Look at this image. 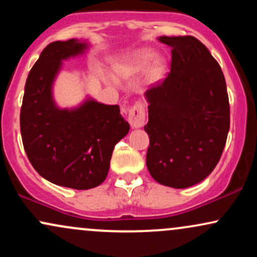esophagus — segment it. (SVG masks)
Segmentation results:
<instances>
[{
  "mask_svg": "<svg viewBox=\"0 0 257 257\" xmlns=\"http://www.w3.org/2000/svg\"><path fill=\"white\" fill-rule=\"evenodd\" d=\"M128 118L133 128H141V126H144V124H145L146 108L145 104L141 100H139V101H137L132 106L131 110H129Z\"/></svg>",
  "mask_w": 257,
  "mask_h": 257,
  "instance_id": "1",
  "label": "esophagus"
}]
</instances>
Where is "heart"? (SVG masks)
<instances>
[{
	"mask_svg": "<svg viewBox=\"0 0 257 257\" xmlns=\"http://www.w3.org/2000/svg\"><path fill=\"white\" fill-rule=\"evenodd\" d=\"M155 57L156 54L152 51H150V49H141V51L133 53V54L128 55L126 58H123L122 60L118 61L116 67L117 72L122 77H128V76H131L135 72L144 71V70H146L152 64V61L155 60ZM162 70H163V65L158 61L155 65V69H153V75H161Z\"/></svg>",
	"mask_w": 257,
	"mask_h": 257,
	"instance_id": "heart-1",
	"label": "heart"
}]
</instances>
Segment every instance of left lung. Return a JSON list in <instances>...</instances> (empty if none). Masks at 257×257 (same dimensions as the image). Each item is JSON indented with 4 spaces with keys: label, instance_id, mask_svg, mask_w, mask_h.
I'll return each mask as SVG.
<instances>
[{
    "label": "left lung",
    "instance_id": "1",
    "mask_svg": "<svg viewBox=\"0 0 257 257\" xmlns=\"http://www.w3.org/2000/svg\"><path fill=\"white\" fill-rule=\"evenodd\" d=\"M172 47L170 72L146 91V166L161 185L186 188L219 163L229 131L225 76L209 49L193 36L159 38Z\"/></svg>",
    "mask_w": 257,
    "mask_h": 257
}]
</instances>
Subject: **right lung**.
Returning <instances> with one entry per match:
<instances>
[{"mask_svg": "<svg viewBox=\"0 0 257 257\" xmlns=\"http://www.w3.org/2000/svg\"><path fill=\"white\" fill-rule=\"evenodd\" d=\"M87 48L77 40L55 41L29 72L20 110V132L35 170L53 184L89 190L104 182L114 146L129 132L118 105L88 100L76 110H59L52 83L61 60Z\"/></svg>", "mask_w": 257, "mask_h": 257, "instance_id": "1", "label": "right lung"}]
</instances>
